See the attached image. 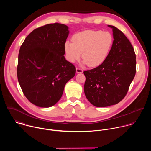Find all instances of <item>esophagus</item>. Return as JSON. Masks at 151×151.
Instances as JSON below:
<instances>
[{
  "label": "esophagus",
  "mask_w": 151,
  "mask_h": 151,
  "mask_svg": "<svg viewBox=\"0 0 151 151\" xmlns=\"http://www.w3.org/2000/svg\"><path fill=\"white\" fill-rule=\"evenodd\" d=\"M76 73H82L83 72V70H82L81 69L78 68H77L76 69Z\"/></svg>",
  "instance_id": "1"
}]
</instances>
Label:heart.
Here are the masks:
<instances>
[{
	"label": "heart",
	"instance_id": "1",
	"mask_svg": "<svg viewBox=\"0 0 151 151\" xmlns=\"http://www.w3.org/2000/svg\"><path fill=\"white\" fill-rule=\"evenodd\" d=\"M72 42L64 43L67 60L75 63L80 59L82 52L83 63L94 68L100 65L108 56L113 44V37L109 32L88 30L75 34Z\"/></svg>",
	"mask_w": 151,
	"mask_h": 151
}]
</instances>
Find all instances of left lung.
<instances>
[{
	"instance_id": "1",
	"label": "left lung",
	"mask_w": 151,
	"mask_h": 151,
	"mask_svg": "<svg viewBox=\"0 0 151 151\" xmlns=\"http://www.w3.org/2000/svg\"><path fill=\"white\" fill-rule=\"evenodd\" d=\"M111 51L98 67L84 71L85 95L96 107H107L120 102L127 94L136 75L134 48L127 37L115 26Z\"/></svg>"
}]
</instances>
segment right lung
I'll return each mask as SVG.
<instances>
[{
	"label": "right lung",
	"instance_id": "1",
	"mask_svg": "<svg viewBox=\"0 0 151 151\" xmlns=\"http://www.w3.org/2000/svg\"><path fill=\"white\" fill-rule=\"evenodd\" d=\"M69 27L49 24L32 31L21 45L17 66L19 84L30 102L49 107L61 97L76 68L64 55Z\"/></svg>",
	"mask_w": 151,
	"mask_h": 151
}]
</instances>
